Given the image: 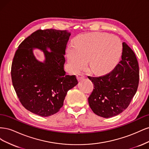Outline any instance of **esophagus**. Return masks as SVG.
Wrapping results in <instances>:
<instances>
[{
    "instance_id": "34e87169",
    "label": "esophagus",
    "mask_w": 149,
    "mask_h": 149,
    "mask_svg": "<svg viewBox=\"0 0 149 149\" xmlns=\"http://www.w3.org/2000/svg\"><path fill=\"white\" fill-rule=\"evenodd\" d=\"M84 77H85V76H84V74H83V73H79V74H77V79H78V81L84 78Z\"/></svg>"
}]
</instances>
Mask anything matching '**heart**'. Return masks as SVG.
<instances>
[{
	"instance_id": "1",
	"label": "heart",
	"mask_w": 149,
	"mask_h": 149,
	"mask_svg": "<svg viewBox=\"0 0 149 149\" xmlns=\"http://www.w3.org/2000/svg\"><path fill=\"white\" fill-rule=\"evenodd\" d=\"M122 48L120 40L114 35L97 32L79 35L74 40V46L67 49L68 61L74 71L83 68L87 61L92 73H105L119 60Z\"/></svg>"
}]
</instances>
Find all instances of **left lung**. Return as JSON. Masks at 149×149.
Instances as JSON below:
<instances>
[{
	"label": "left lung",
	"instance_id": "1",
	"mask_svg": "<svg viewBox=\"0 0 149 149\" xmlns=\"http://www.w3.org/2000/svg\"><path fill=\"white\" fill-rule=\"evenodd\" d=\"M121 60L110 73L91 77L94 88L88 97L94 114L109 118L126 109L136 94L139 81V68L136 55L125 42Z\"/></svg>",
	"mask_w": 149,
	"mask_h": 149
}]
</instances>
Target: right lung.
Here are the masks:
<instances>
[{
  "mask_svg": "<svg viewBox=\"0 0 149 149\" xmlns=\"http://www.w3.org/2000/svg\"><path fill=\"white\" fill-rule=\"evenodd\" d=\"M70 35L66 30H37L20 44L15 53L11 68L13 86L22 106L33 114L42 117L56 114L63 105L67 92L78 83L75 75L66 74L64 70ZM33 48L42 50L43 62L35 58Z\"/></svg>",
  "mask_w": 149,
  "mask_h": 149,
  "instance_id": "add662e5",
  "label": "right lung"
}]
</instances>
